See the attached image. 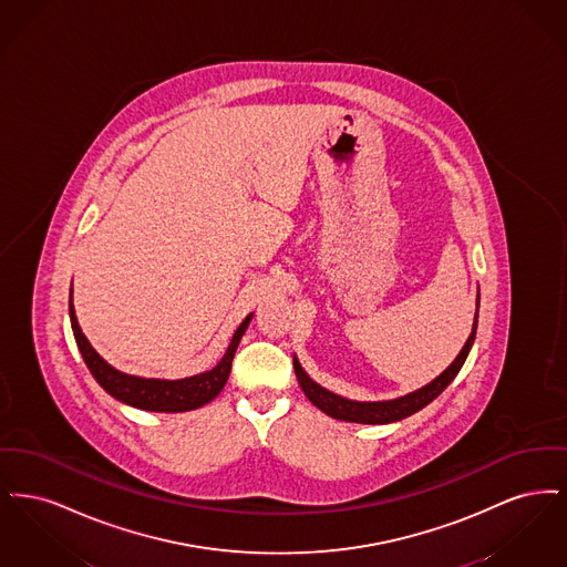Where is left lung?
I'll use <instances>...</instances> for the list:
<instances>
[{
	"label": "left lung",
	"mask_w": 567,
	"mask_h": 567,
	"mask_svg": "<svg viewBox=\"0 0 567 567\" xmlns=\"http://www.w3.org/2000/svg\"><path fill=\"white\" fill-rule=\"evenodd\" d=\"M478 308H481V289L476 293V315H474V323H472V333L467 336L463 349L458 351L455 361L440 374L433 378L432 382H427L425 386L405 393L402 398L395 400H382V402H357L342 398L329 389L321 386L319 382H315L312 378L306 374V370L301 368L299 359L293 354V368H296V377L299 380V386L303 391V395L317 405L319 410H323L324 414H329L331 419L338 421H349V423H363V425H384V423H395L402 421L405 416L419 412L421 408L433 402L458 374V370L463 368L467 354L472 351V344L476 340V327H478Z\"/></svg>",
	"instance_id": "obj_1"
}]
</instances>
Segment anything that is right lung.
I'll list each match as a JSON object with an SVG mask.
<instances>
[{
	"instance_id": "1",
	"label": "right lung",
	"mask_w": 567,
	"mask_h": 567,
	"mask_svg": "<svg viewBox=\"0 0 567 567\" xmlns=\"http://www.w3.org/2000/svg\"><path fill=\"white\" fill-rule=\"evenodd\" d=\"M72 296H74V291L70 289V323H72L79 351H81L89 372L114 400L134 405L140 410H148V412H187V410H195V408H202V405L213 402L216 395L223 391V386L229 378L236 349L243 340L244 331L248 329V323L252 321V312H250L234 331V338L223 354V359L208 372H202L195 377L176 378V380L134 377V374H125V372L112 368L109 361L91 347V342L82 333L81 324L76 319Z\"/></svg>"
}]
</instances>
